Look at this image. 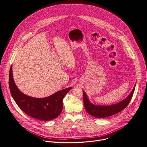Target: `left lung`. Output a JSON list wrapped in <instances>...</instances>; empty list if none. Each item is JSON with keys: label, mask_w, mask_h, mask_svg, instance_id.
Segmentation results:
<instances>
[{"label": "left lung", "mask_w": 147, "mask_h": 147, "mask_svg": "<svg viewBox=\"0 0 147 147\" xmlns=\"http://www.w3.org/2000/svg\"><path fill=\"white\" fill-rule=\"evenodd\" d=\"M135 86L129 96L120 102L110 106H97L91 103L85 92L83 90V102L84 107L88 113L95 117L105 118L115 115L127 106L135 90Z\"/></svg>", "instance_id": "1"}]
</instances>
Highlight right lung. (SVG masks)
<instances>
[{
  "instance_id": "right-lung-1",
  "label": "right lung",
  "mask_w": 147,
  "mask_h": 147,
  "mask_svg": "<svg viewBox=\"0 0 147 147\" xmlns=\"http://www.w3.org/2000/svg\"><path fill=\"white\" fill-rule=\"evenodd\" d=\"M9 87L14 101L20 108L28 116L41 121L57 118L63 109V99L71 87L44 98H36L22 93L17 87L13 78L11 66L9 74Z\"/></svg>"
}]
</instances>
